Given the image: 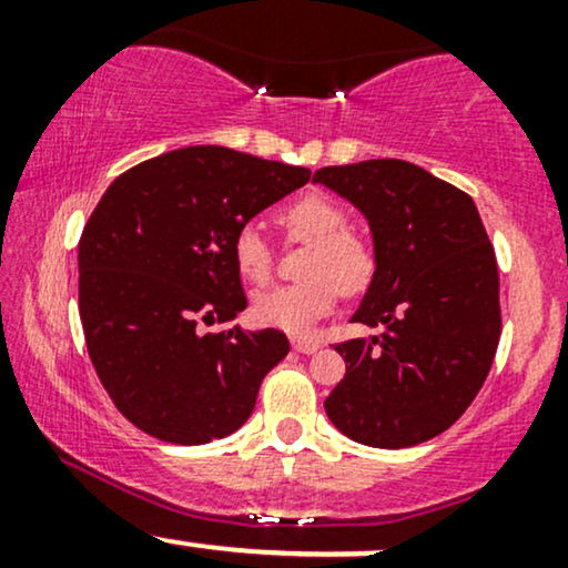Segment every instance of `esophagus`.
Returning <instances> with one entry per match:
<instances>
[{
	"label": "esophagus",
	"instance_id": "1",
	"mask_svg": "<svg viewBox=\"0 0 568 568\" xmlns=\"http://www.w3.org/2000/svg\"><path fill=\"white\" fill-rule=\"evenodd\" d=\"M293 349L296 352H304V355H312V352H317L321 349V342H317V338H293Z\"/></svg>",
	"mask_w": 568,
	"mask_h": 568
}]
</instances>
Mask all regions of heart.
Here are the masks:
<instances>
[{
    "instance_id": "1",
    "label": "heart",
    "mask_w": 568,
    "mask_h": 568,
    "mask_svg": "<svg viewBox=\"0 0 568 568\" xmlns=\"http://www.w3.org/2000/svg\"><path fill=\"white\" fill-rule=\"evenodd\" d=\"M277 221L291 243H310L302 262L304 280L258 293L251 315L266 328L310 334L334 310L338 288L344 293L368 288L376 270L374 247L347 230L344 207L323 194H304L288 202ZM232 262L245 283L264 285L275 270V251L256 226L245 224L232 240Z\"/></svg>"
}]
</instances>
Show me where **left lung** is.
Returning a JSON list of instances; mask_svg holds the SVG:
<instances>
[{
	"label": "left lung",
	"mask_w": 568,
	"mask_h": 568,
	"mask_svg": "<svg viewBox=\"0 0 568 568\" xmlns=\"http://www.w3.org/2000/svg\"><path fill=\"white\" fill-rule=\"evenodd\" d=\"M312 181L368 219L376 272L352 321L382 328L336 344L347 374L325 414L374 448L435 438L480 393L501 334L497 256L478 207L406 160L321 168Z\"/></svg>",
	"instance_id": "left-lung-1"
}]
</instances>
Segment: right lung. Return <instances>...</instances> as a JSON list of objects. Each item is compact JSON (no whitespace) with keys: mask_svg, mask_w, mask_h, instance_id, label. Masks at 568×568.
<instances>
[{"mask_svg":"<svg viewBox=\"0 0 568 568\" xmlns=\"http://www.w3.org/2000/svg\"><path fill=\"white\" fill-rule=\"evenodd\" d=\"M310 171L226 146H186L116 175L80 237V317L103 389L152 438L200 446L245 425L283 331L226 323L247 302L232 240Z\"/></svg>","mask_w":568,"mask_h":568,"instance_id":"right-lung-1","label":"right lung"}]
</instances>
